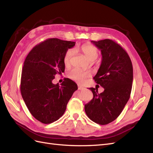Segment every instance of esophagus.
<instances>
[{
  "mask_svg": "<svg viewBox=\"0 0 153 153\" xmlns=\"http://www.w3.org/2000/svg\"><path fill=\"white\" fill-rule=\"evenodd\" d=\"M78 90H84V89H85V88L84 87H83L82 86H81V85H78Z\"/></svg>",
  "mask_w": 153,
  "mask_h": 153,
  "instance_id": "1",
  "label": "esophagus"
}]
</instances>
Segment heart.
<instances>
[{
    "mask_svg": "<svg viewBox=\"0 0 153 153\" xmlns=\"http://www.w3.org/2000/svg\"><path fill=\"white\" fill-rule=\"evenodd\" d=\"M81 50L83 53L85 55V56L91 61H95L99 55V50L98 48L91 44L83 45L81 47ZM75 53V51L73 48L67 50L64 57V63L66 67H69L71 64ZM89 75V73L84 72L81 71L80 69L76 68L71 69L68 73V76L69 78L78 82H83L85 79V78Z\"/></svg>",
    "mask_w": 153,
    "mask_h": 153,
    "instance_id": "b5f03b06",
    "label": "heart"
}]
</instances>
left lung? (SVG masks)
Listing matches in <instances>:
<instances>
[{
  "instance_id": "left-lung-1",
  "label": "left lung",
  "mask_w": 153,
  "mask_h": 153,
  "mask_svg": "<svg viewBox=\"0 0 153 153\" xmlns=\"http://www.w3.org/2000/svg\"><path fill=\"white\" fill-rule=\"evenodd\" d=\"M91 43L101 50L102 55L94 79L104 91L99 94L96 87L89 88L93 98L85 105V111L91 121L105 125L118 117L129 99L133 66L127 52L115 41L106 39Z\"/></svg>"
}]
</instances>
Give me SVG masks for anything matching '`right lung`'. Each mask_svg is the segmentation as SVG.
<instances>
[{
  "mask_svg": "<svg viewBox=\"0 0 153 153\" xmlns=\"http://www.w3.org/2000/svg\"><path fill=\"white\" fill-rule=\"evenodd\" d=\"M75 43L48 39L32 48L25 60L21 94L32 116L41 123L50 124L61 117L73 92L78 89L76 83L69 78L61 85L52 83L56 74L64 72V55Z\"/></svg>",
  "mask_w": 153,
  "mask_h": 153,
  "instance_id": "1",
  "label": "right lung"
}]
</instances>
